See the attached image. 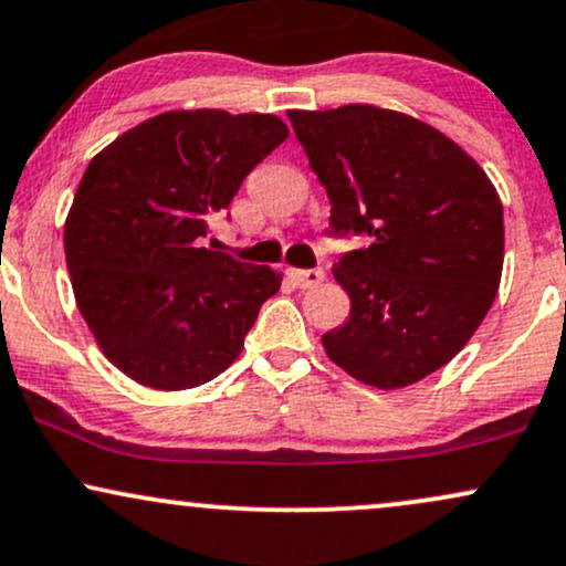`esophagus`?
Segmentation results:
<instances>
[{
    "instance_id": "1",
    "label": "esophagus",
    "mask_w": 566,
    "mask_h": 566,
    "mask_svg": "<svg viewBox=\"0 0 566 566\" xmlns=\"http://www.w3.org/2000/svg\"><path fill=\"white\" fill-rule=\"evenodd\" d=\"M290 282H295L301 290H313L324 282L322 269H287Z\"/></svg>"
}]
</instances>
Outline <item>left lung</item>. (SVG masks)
Returning a JSON list of instances; mask_svg holds the SVG:
<instances>
[{
  "instance_id": "left-lung-1",
  "label": "left lung",
  "mask_w": 566,
  "mask_h": 566,
  "mask_svg": "<svg viewBox=\"0 0 566 566\" xmlns=\"http://www.w3.org/2000/svg\"><path fill=\"white\" fill-rule=\"evenodd\" d=\"M287 115L332 202V234L369 237L332 269L350 316L322 337L326 356L377 390L419 382L495 301L501 197L464 147L413 115L377 105Z\"/></svg>"
}]
</instances>
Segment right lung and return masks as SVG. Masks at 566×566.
<instances>
[{"label": "right lung", "instance_id": "add662e5", "mask_svg": "<svg viewBox=\"0 0 566 566\" xmlns=\"http://www.w3.org/2000/svg\"><path fill=\"white\" fill-rule=\"evenodd\" d=\"M290 128L271 113L168 111L94 155L67 210L73 295L99 350L153 390L229 369L279 274L202 248L208 218Z\"/></svg>", "mask_w": 566, "mask_h": 566}]
</instances>
